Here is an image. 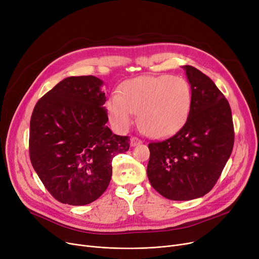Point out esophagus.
<instances>
[{"mask_svg":"<svg viewBox=\"0 0 259 259\" xmlns=\"http://www.w3.org/2000/svg\"><path fill=\"white\" fill-rule=\"evenodd\" d=\"M143 142L140 140V139H138V138H132V140H131V143H130V145L132 146V147H134V146H138V145H141Z\"/></svg>","mask_w":259,"mask_h":259,"instance_id":"1","label":"esophagus"}]
</instances>
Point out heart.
Returning <instances> with one entry per match:
<instances>
[{
	"label": "heart",
	"instance_id": "heart-1",
	"mask_svg": "<svg viewBox=\"0 0 259 259\" xmlns=\"http://www.w3.org/2000/svg\"><path fill=\"white\" fill-rule=\"evenodd\" d=\"M192 105L188 81L180 76L143 75L129 79L107 103L109 119L118 130H127L139 112L144 133L160 139L179 131Z\"/></svg>",
	"mask_w": 259,
	"mask_h": 259
}]
</instances>
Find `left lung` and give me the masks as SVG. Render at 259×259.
Listing matches in <instances>:
<instances>
[{
  "label": "left lung",
  "mask_w": 259,
  "mask_h": 259,
  "mask_svg": "<svg viewBox=\"0 0 259 259\" xmlns=\"http://www.w3.org/2000/svg\"><path fill=\"white\" fill-rule=\"evenodd\" d=\"M183 68L192 92L186 124L173 137L148 145L149 182L171 200H191L210 192L234 145L232 112L225 95L196 68Z\"/></svg>",
  "instance_id": "obj_1"
}]
</instances>
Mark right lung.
I'll return each instance as SVG.
<instances>
[{"mask_svg": "<svg viewBox=\"0 0 259 259\" xmlns=\"http://www.w3.org/2000/svg\"><path fill=\"white\" fill-rule=\"evenodd\" d=\"M102 86L93 75L66 77L33 109L30 160L60 202L84 206L98 199L110 183L113 157L129 150V137L113 134L106 125Z\"/></svg>", "mask_w": 259, "mask_h": 259, "instance_id": "add662e5", "label": "right lung"}]
</instances>
